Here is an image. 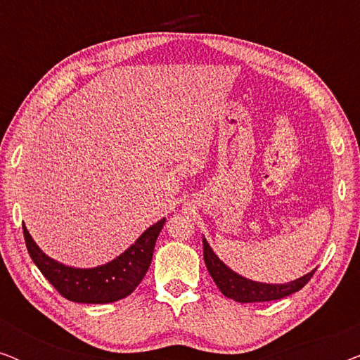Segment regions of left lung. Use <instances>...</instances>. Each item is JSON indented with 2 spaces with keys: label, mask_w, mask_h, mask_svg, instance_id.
<instances>
[{
  "label": "left lung",
  "mask_w": 360,
  "mask_h": 360,
  "mask_svg": "<svg viewBox=\"0 0 360 360\" xmlns=\"http://www.w3.org/2000/svg\"><path fill=\"white\" fill-rule=\"evenodd\" d=\"M203 259L206 264V269L211 277H213L214 283L218 285L221 293L224 297H228L234 302L239 303H257V302H272V300H280L288 297L298 290H302L304 285L309 282V278L313 277L314 270L303 275L293 282L287 283H262V282H254L245 277H240L239 274H236L226 265L223 260H219L218 255L213 252V249L210 248V244L206 243L203 238Z\"/></svg>",
  "instance_id": "1"
}]
</instances>
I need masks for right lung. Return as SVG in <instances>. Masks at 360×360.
<instances>
[{
	"label": "right lung",
	"instance_id": "right-lung-1",
	"mask_svg": "<svg viewBox=\"0 0 360 360\" xmlns=\"http://www.w3.org/2000/svg\"><path fill=\"white\" fill-rule=\"evenodd\" d=\"M164 224L165 218L147 228L120 257L93 269H75L57 262L37 248L26 226H22V233L34 264L63 298L75 303H112L131 295L144 278Z\"/></svg>",
	"mask_w": 360,
	"mask_h": 360
}]
</instances>
